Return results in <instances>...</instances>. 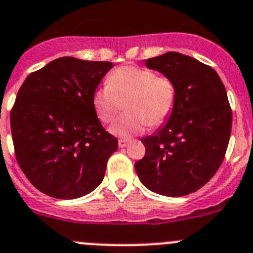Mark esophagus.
Segmentation results:
<instances>
[{
    "instance_id": "1",
    "label": "esophagus",
    "mask_w": 253,
    "mask_h": 253,
    "mask_svg": "<svg viewBox=\"0 0 253 253\" xmlns=\"http://www.w3.org/2000/svg\"><path fill=\"white\" fill-rule=\"evenodd\" d=\"M129 143V141L128 139H119V147L120 148H124V147H126L127 144Z\"/></svg>"
}]
</instances>
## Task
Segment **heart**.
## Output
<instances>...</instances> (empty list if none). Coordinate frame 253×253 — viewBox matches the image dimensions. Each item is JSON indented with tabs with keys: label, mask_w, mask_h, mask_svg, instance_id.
<instances>
[{
	"label": "heart",
	"mask_w": 253,
	"mask_h": 253,
	"mask_svg": "<svg viewBox=\"0 0 253 253\" xmlns=\"http://www.w3.org/2000/svg\"><path fill=\"white\" fill-rule=\"evenodd\" d=\"M176 90L169 78L137 65L117 68L109 75V83L97 87L92 104L97 117L112 122L124 109L128 115L117 120L110 132L121 138L142 133L147 126L157 127L169 119L175 106Z\"/></svg>",
	"instance_id": "obj_1"
}]
</instances>
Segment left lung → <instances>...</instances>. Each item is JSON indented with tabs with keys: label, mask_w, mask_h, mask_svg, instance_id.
Wrapping results in <instances>:
<instances>
[{
	"label": "left lung",
	"mask_w": 253,
	"mask_h": 253,
	"mask_svg": "<svg viewBox=\"0 0 253 253\" xmlns=\"http://www.w3.org/2000/svg\"><path fill=\"white\" fill-rule=\"evenodd\" d=\"M143 63L174 83L176 99L167 124L141 138L146 154L134 169L151 192L184 197L204 186L224 161L232 125L226 90L211 67L192 56L168 51Z\"/></svg>",
	"instance_id": "8db88e82"
}]
</instances>
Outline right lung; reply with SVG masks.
<instances>
[{"instance_id":"add662e5","label":"right lung","mask_w":253,"mask_h":253,"mask_svg":"<svg viewBox=\"0 0 253 253\" xmlns=\"http://www.w3.org/2000/svg\"><path fill=\"white\" fill-rule=\"evenodd\" d=\"M109 61L63 56L27 77L11 112L22 171L39 192L77 199L101 184L119 142L97 119L92 96Z\"/></svg>"}]
</instances>
